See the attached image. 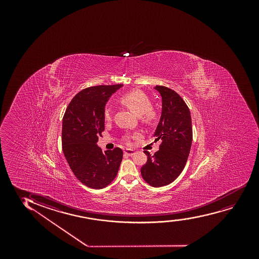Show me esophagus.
Masks as SVG:
<instances>
[{
	"mask_svg": "<svg viewBox=\"0 0 259 259\" xmlns=\"http://www.w3.org/2000/svg\"><path fill=\"white\" fill-rule=\"evenodd\" d=\"M124 154L126 155H128V156H132V155H135V151L132 149H125Z\"/></svg>",
	"mask_w": 259,
	"mask_h": 259,
	"instance_id": "1",
	"label": "esophagus"
}]
</instances>
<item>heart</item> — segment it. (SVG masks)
Wrapping results in <instances>:
<instances>
[{
  "mask_svg": "<svg viewBox=\"0 0 259 259\" xmlns=\"http://www.w3.org/2000/svg\"><path fill=\"white\" fill-rule=\"evenodd\" d=\"M121 102L127 105L138 116H142V120L146 123L155 121L156 112L152 109V103L149 97L141 91H132L122 96ZM104 121L110 122L113 118V111L110 108H105L104 111ZM126 143H131V137H125Z\"/></svg>",
  "mask_w": 259,
  "mask_h": 259,
  "instance_id": "heart-1",
  "label": "heart"
}]
</instances>
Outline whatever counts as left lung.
I'll use <instances>...</instances> for the list:
<instances>
[{
    "instance_id": "obj_1",
    "label": "left lung",
    "mask_w": 259,
    "mask_h": 259,
    "mask_svg": "<svg viewBox=\"0 0 259 259\" xmlns=\"http://www.w3.org/2000/svg\"><path fill=\"white\" fill-rule=\"evenodd\" d=\"M155 90L162 98L161 119L155 130V141H161L160 149L151 155L144 151L148 161L142 168L143 180L154 188L172 183L188 161L193 141L190 110L182 97L162 85Z\"/></svg>"
}]
</instances>
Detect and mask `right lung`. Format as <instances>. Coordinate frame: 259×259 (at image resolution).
<instances>
[{
  "label": "right lung",
  "instance_id": "obj_1",
  "mask_svg": "<svg viewBox=\"0 0 259 259\" xmlns=\"http://www.w3.org/2000/svg\"><path fill=\"white\" fill-rule=\"evenodd\" d=\"M122 87L83 89L71 99L63 116V153L77 180L90 188L107 187L116 178L122 160V149L103 152L97 145L104 131L105 104Z\"/></svg>",
  "mask_w": 259,
  "mask_h": 259
}]
</instances>
